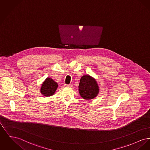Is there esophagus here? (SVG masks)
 <instances>
[{"instance_id":"obj_1","label":"esophagus","mask_w":150,"mask_h":150,"mask_svg":"<svg viewBox=\"0 0 150 150\" xmlns=\"http://www.w3.org/2000/svg\"><path fill=\"white\" fill-rule=\"evenodd\" d=\"M65 87H72V84H64Z\"/></svg>"}]
</instances>
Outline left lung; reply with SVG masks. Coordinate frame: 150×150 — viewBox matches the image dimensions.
I'll return each instance as SVG.
<instances>
[{
  "label": "left lung",
  "mask_w": 150,
  "mask_h": 150,
  "mask_svg": "<svg viewBox=\"0 0 150 150\" xmlns=\"http://www.w3.org/2000/svg\"><path fill=\"white\" fill-rule=\"evenodd\" d=\"M78 88L80 96L87 100L95 98L100 90L97 81L89 75L81 76Z\"/></svg>",
  "instance_id": "left-lung-1"
}]
</instances>
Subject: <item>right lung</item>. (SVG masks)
Masks as SVG:
<instances>
[{"mask_svg":"<svg viewBox=\"0 0 150 150\" xmlns=\"http://www.w3.org/2000/svg\"><path fill=\"white\" fill-rule=\"evenodd\" d=\"M58 87V83L55 82L53 79L50 78H47L41 84L40 92L43 96L49 97L53 96L55 93Z\"/></svg>","mask_w":150,"mask_h":150,"instance_id":"add662e5","label":"right lung"}]
</instances>
